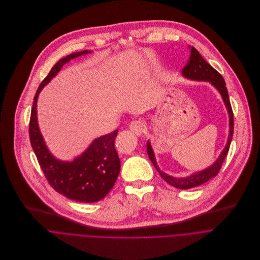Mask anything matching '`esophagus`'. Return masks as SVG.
<instances>
[{"mask_svg":"<svg viewBox=\"0 0 260 260\" xmlns=\"http://www.w3.org/2000/svg\"><path fill=\"white\" fill-rule=\"evenodd\" d=\"M144 128H145V125L142 121H132L130 124V130L133 133H135L137 136L142 135Z\"/></svg>","mask_w":260,"mask_h":260,"instance_id":"esophagus-1","label":"esophagus"}]
</instances>
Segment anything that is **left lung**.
<instances>
[{
    "label": "left lung",
    "instance_id": "8db88e82",
    "mask_svg": "<svg viewBox=\"0 0 260 260\" xmlns=\"http://www.w3.org/2000/svg\"><path fill=\"white\" fill-rule=\"evenodd\" d=\"M182 77H184L185 79L191 80V81L209 82L221 95L222 100L224 102V106H225L226 111H228V114H229V118H230V124H229L230 130H229L228 141H226V144H225L224 148L220 152L219 157L208 168H206V169L201 170V171H198V172H194V173H192L188 176H185V177L171 176V175L165 173L164 171H162L160 169V167L158 166V164H157V160H155L154 152H153V149L151 147V144H150L149 141H147V143H146L147 154H148V157H149L152 165L154 166L155 169H157V171L160 173L162 178L166 182H168L169 184H171L172 186H174L176 188L188 189V188H192V187L199 186V185L207 182L208 180H210L211 178L215 177L217 175V173L219 172L220 167H221V165L223 163V160L225 158V155L229 152L230 145H231L232 138H233L234 115H233V111H232V107H231L228 89H226L225 82H224L222 76L217 71H215L208 62H207L201 56V54L199 53V51L194 47H191V49H190L189 61L184 67V69L182 70Z\"/></svg>",
    "mask_w": 260,
    "mask_h": 260
}]
</instances>
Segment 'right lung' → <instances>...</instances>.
Here are the masks:
<instances>
[{
    "label": "right lung",
    "instance_id": "obj_1",
    "mask_svg": "<svg viewBox=\"0 0 260 260\" xmlns=\"http://www.w3.org/2000/svg\"><path fill=\"white\" fill-rule=\"evenodd\" d=\"M88 53H91V51L84 50L61 58L41 83L34 97L29 139L38 162L52 187L70 200L94 203L110 192L120 173L121 162L115 148L118 130L95 138L87 149L73 161H62L49 150L39 128L37 113V102L43 88L66 63Z\"/></svg>",
    "mask_w": 260,
    "mask_h": 260
}]
</instances>
